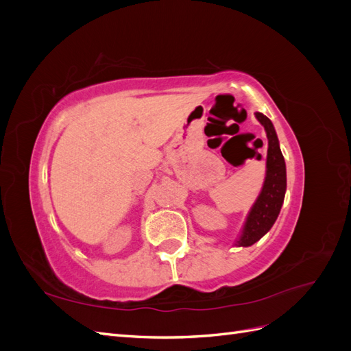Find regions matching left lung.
<instances>
[{"instance_id": "1", "label": "left lung", "mask_w": 351, "mask_h": 351, "mask_svg": "<svg viewBox=\"0 0 351 351\" xmlns=\"http://www.w3.org/2000/svg\"><path fill=\"white\" fill-rule=\"evenodd\" d=\"M258 121L265 127L268 137V155H267V177H265L262 192L252 206L247 219L244 222L241 236L237 240V246L247 247L261 240L277 221L281 206L284 204L287 174L285 161L280 149V142L275 133L274 124L267 115L256 112Z\"/></svg>"}]
</instances>
